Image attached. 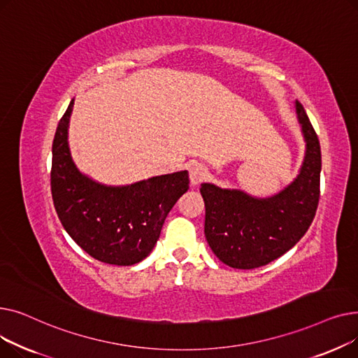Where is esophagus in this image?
I'll return each mask as SVG.
<instances>
[{"instance_id":"esophagus-1","label":"esophagus","mask_w":358,"mask_h":358,"mask_svg":"<svg viewBox=\"0 0 358 358\" xmlns=\"http://www.w3.org/2000/svg\"><path fill=\"white\" fill-rule=\"evenodd\" d=\"M189 176H190L192 185H197L206 178V176H208V169L204 168V165L196 162L189 168Z\"/></svg>"}]
</instances>
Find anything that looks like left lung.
<instances>
[{"label":"left lung","mask_w":358,"mask_h":358,"mask_svg":"<svg viewBox=\"0 0 358 358\" xmlns=\"http://www.w3.org/2000/svg\"><path fill=\"white\" fill-rule=\"evenodd\" d=\"M296 115L306 142L299 176L278 194L257 199L241 190L201 184L204 235L215 255L232 268L262 267L292 250L315 217L319 201L321 146L303 106Z\"/></svg>","instance_id":"obj_1"}]
</instances>
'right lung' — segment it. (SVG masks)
Returning a JSON list of instances; mask_svg holds the SVG:
<instances>
[{
    "mask_svg": "<svg viewBox=\"0 0 358 358\" xmlns=\"http://www.w3.org/2000/svg\"><path fill=\"white\" fill-rule=\"evenodd\" d=\"M69 103L52 145L50 189L56 213L69 236L106 264L134 266L159 238L166 215L189 190V173L178 171L130 185H104L80 173L68 145Z\"/></svg>",
    "mask_w": 358,
    "mask_h": 358,
    "instance_id": "add662e5",
    "label": "right lung"
}]
</instances>
